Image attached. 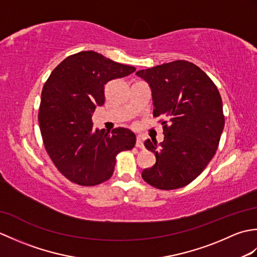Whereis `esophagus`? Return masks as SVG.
<instances>
[{"label":"esophagus","instance_id":"1","mask_svg":"<svg viewBox=\"0 0 257 257\" xmlns=\"http://www.w3.org/2000/svg\"><path fill=\"white\" fill-rule=\"evenodd\" d=\"M136 147H137V148H144V140H143V138L141 137H137V139H136Z\"/></svg>","mask_w":257,"mask_h":257}]
</instances>
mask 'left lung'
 <instances>
[{"mask_svg": "<svg viewBox=\"0 0 257 257\" xmlns=\"http://www.w3.org/2000/svg\"><path fill=\"white\" fill-rule=\"evenodd\" d=\"M152 90L154 117H161L165 139H147L155 166L141 177L160 190L183 188L199 177L214 157L224 128L222 98L203 70L188 61H174L138 70Z\"/></svg>", "mask_w": 257, "mask_h": 257, "instance_id": "obj_1", "label": "left lung"}]
</instances>
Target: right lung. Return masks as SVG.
<instances>
[{
	"label": "right lung",
	"instance_id": "add662e5",
	"mask_svg": "<svg viewBox=\"0 0 257 257\" xmlns=\"http://www.w3.org/2000/svg\"><path fill=\"white\" fill-rule=\"evenodd\" d=\"M136 70L92 51L58 64L42 90L38 122L53 163L70 182L92 187L110 179L116 157L132 150L136 136L127 128L111 133L92 127L91 113L105 102V85Z\"/></svg>",
	"mask_w": 257,
	"mask_h": 257
}]
</instances>
